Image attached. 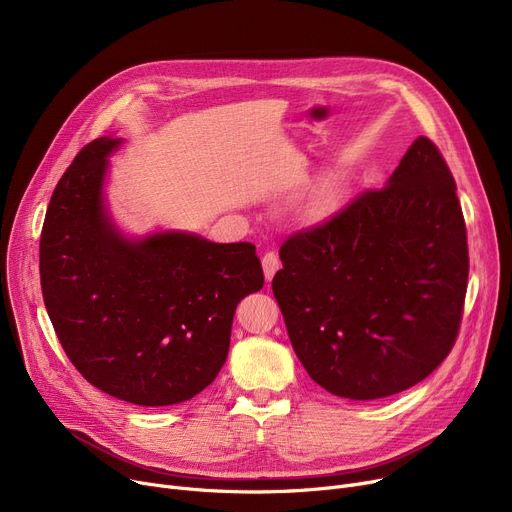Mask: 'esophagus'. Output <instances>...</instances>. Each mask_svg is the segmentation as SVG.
Wrapping results in <instances>:
<instances>
[{
    "label": "esophagus",
    "instance_id": "obj_1",
    "mask_svg": "<svg viewBox=\"0 0 512 512\" xmlns=\"http://www.w3.org/2000/svg\"><path fill=\"white\" fill-rule=\"evenodd\" d=\"M261 263H263V276H265L267 282H270L276 276V272L280 270V259H278V255L274 251H270V253L263 255Z\"/></svg>",
    "mask_w": 512,
    "mask_h": 512
}]
</instances>
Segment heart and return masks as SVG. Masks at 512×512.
I'll list each match as a JSON object with an SVG mask.
<instances>
[{
  "label": "heart",
  "mask_w": 512,
  "mask_h": 512,
  "mask_svg": "<svg viewBox=\"0 0 512 512\" xmlns=\"http://www.w3.org/2000/svg\"><path fill=\"white\" fill-rule=\"evenodd\" d=\"M342 203V191L340 186L336 184H324L319 188V191L313 195L311 203H309V213L311 218L315 220H324L330 218V215L340 207Z\"/></svg>",
  "instance_id": "obj_1"
}]
</instances>
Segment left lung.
<instances>
[{"mask_svg":"<svg viewBox=\"0 0 512 512\" xmlns=\"http://www.w3.org/2000/svg\"><path fill=\"white\" fill-rule=\"evenodd\" d=\"M272 280L294 353L334 396L375 400L425 380L450 353L469 253L454 178L419 137L382 191L290 236Z\"/></svg>","mask_w":512,"mask_h":512,"instance_id":"obj_1","label":"left lung"}]
</instances>
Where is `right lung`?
<instances>
[{
	"label": "right lung",
	"instance_id": "add662e5",
	"mask_svg": "<svg viewBox=\"0 0 512 512\" xmlns=\"http://www.w3.org/2000/svg\"><path fill=\"white\" fill-rule=\"evenodd\" d=\"M120 145L89 143L51 195L39 247L43 301L89 384L139 407L178 405L226 363L236 305L263 286L261 261L251 242L126 234L105 193Z\"/></svg>",
	"mask_w": 512,
	"mask_h": 512
}]
</instances>
